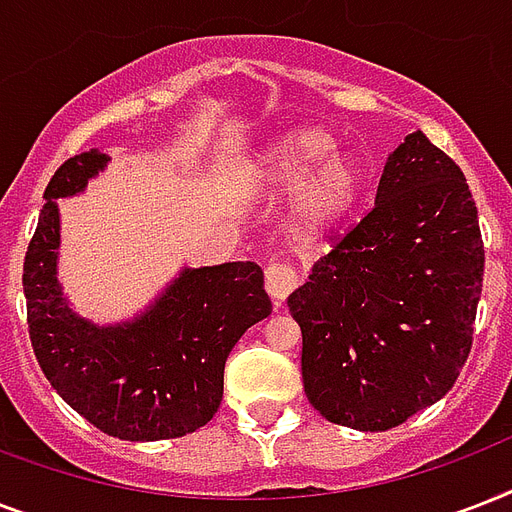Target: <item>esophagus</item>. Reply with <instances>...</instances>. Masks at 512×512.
Listing matches in <instances>:
<instances>
[{"instance_id":"1","label":"esophagus","mask_w":512,"mask_h":512,"mask_svg":"<svg viewBox=\"0 0 512 512\" xmlns=\"http://www.w3.org/2000/svg\"><path fill=\"white\" fill-rule=\"evenodd\" d=\"M297 287V271L292 268V263H268L265 268V289H268V295L281 303V300H287L289 292Z\"/></svg>"}]
</instances>
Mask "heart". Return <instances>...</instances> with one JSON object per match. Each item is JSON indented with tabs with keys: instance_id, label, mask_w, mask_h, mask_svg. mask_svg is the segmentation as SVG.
<instances>
[{
	"instance_id": "obj_1",
	"label": "heart",
	"mask_w": 512,
	"mask_h": 512,
	"mask_svg": "<svg viewBox=\"0 0 512 512\" xmlns=\"http://www.w3.org/2000/svg\"><path fill=\"white\" fill-rule=\"evenodd\" d=\"M335 138L324 130H295L279 138L260 159L265 183H300L297 207L308 225L340 220L361 193V167L348 154L332 151Z\"/></svg>"
}]
</instances>
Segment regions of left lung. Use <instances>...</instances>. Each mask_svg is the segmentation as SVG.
<instances>
[{"mask_svg":"<svg viewBox=\"0 0 512 512\" xmlns=\"http://www.w3.org/2000/svg\"><path fill=\"white\" fill-rule=\"evenodd\" d=\"M484 239L465 175L414 132L374 207L289 295L303 388L335 425L390 430L446 396L473 348Z\"/></svg>","mask_w":512,"mask_h":512,"instance_id":"obj_1","label":"left lung"}]
</instances>
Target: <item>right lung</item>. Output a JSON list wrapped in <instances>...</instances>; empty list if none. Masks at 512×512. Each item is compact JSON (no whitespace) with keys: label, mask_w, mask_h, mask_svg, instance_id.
I'll list each match as a JSON object with an SVG mask.
<instances>
[{"label":"right lung","mask_w":512,"mask_h":512,"mask_svg":"<svg viewBox=\"0 0 512 512\" xmlns=\"http://www.w3.org/2000/svg\"><path fill=\"white\" fill-rule=\"evenodd\" d=\"M106 162L98 148L82 151L44 188L23 263L28 337L58 396L98 430L122 441L180 438L212 420L228 353L271 316V300L260 265L225 263L185 271L135 324L98 329L68 311L55 279V199L82 191Z\"/></svg>","instance_id":"obj_1"}]
</instances>
